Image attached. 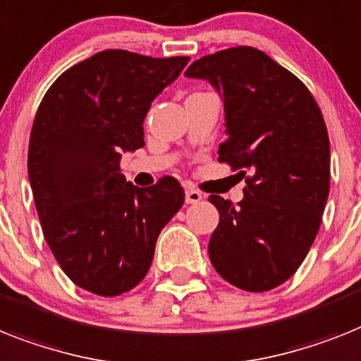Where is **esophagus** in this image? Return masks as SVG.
<instances>
[{
  "label": "esophagus",
  "mask_w": 361,
  "mask_h": 361,
  "mask_svg": "<svg viewBox=\"0 0 361 361\" xmlns=\"http://www.w3.org/2000/svg\"><path fill=\"white\" fill-rule=\"evenodd\" d=\"M202 199V193L197 192V190H193V188H188L186 190V202L188 204H195Z\"/></svg>",
  "instance_id": "esophagus-1"
}]
</instances>
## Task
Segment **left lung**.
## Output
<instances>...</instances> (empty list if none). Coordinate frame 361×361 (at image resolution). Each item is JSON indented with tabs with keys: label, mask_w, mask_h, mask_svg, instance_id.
I'll return each mask as SVG.
<instances>
[{
	"label": "left lung",
	"mask_w": 361,
	"mask_h": 361,
	"mask_svg": "<svg viewBox=\"0 0 361 361\" xmlns=\"http://www.w3.org/2000/svg\"><path fill=\"white\" fill-rule=\"evenodd\" d=\"M225 105L228 138L219 162L245 177L234 207L219 195L208 255L216 271L245 291H267L299 269L321 225L330 188V142L314 95L260 49L231 47L188 68Z\"/></svg>",
	"instance_id": "left-lung-1"
}]
</instances>
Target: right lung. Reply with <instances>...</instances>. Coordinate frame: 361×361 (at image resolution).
Returning <instances> with one entry per match:
<instances>
[{"label":"right lung","mask_w":361,"mask_h":361,"mask_svg":"<svg viewBox=\"0 0 361 361\" xmlns=\"http://www.w3.org/2000/svg\"><path fill=\"white\" fill-rule=\"evenodd\" d=\"M188 61L99 51L64 71L38 106L27 159L32 197L53 256L82 290L116 297L138 286L183 207L177 178L138 188L120 160L144 147L149 106Z\"/></svg>","instance_id":"add662e5"}]
</instances>
